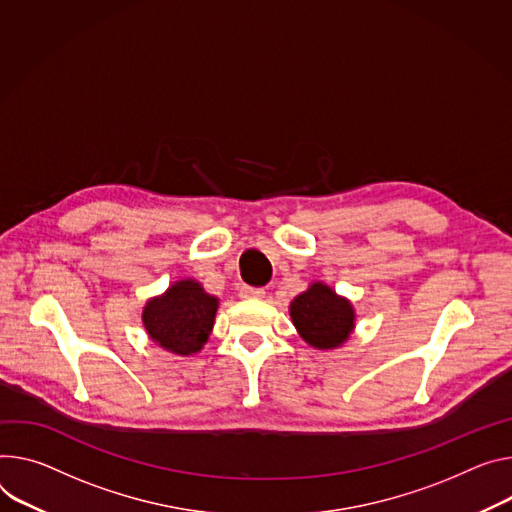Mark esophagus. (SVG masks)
Wrapping results in <instances>:
<instances>
[{"instance_id": "34e87169", "label": "esophagus", "mask_w": 512, "mask_h": 512, "mask_svg": "<svg viewBox=\"0 0 512 512\" xmlns=\"http://www.w3.org/2000/svg\"><path fill=\"white\" fill-rule=\"evenodd\" d=\"M241 298H249V300H259L265 296V290L263 288H251V286H241L239 290Z\"/></svg>"}]
</instances>
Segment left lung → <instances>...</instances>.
Returning a JSON list of instances; mask_svg holds the SVG:
<instances>
[{
	"label": "left lung",
	"instance_id": "1",
	"mask_svg": "<svg viewBox=\"0 0 512 512\" xmlns=\"http://www.w3.org/2000/svg\"><path fill=\"white\" fill-rule=\"evenodd\" d=\"M290 316L300 337L314 349H337L355 329L351 302L322 282H314L294 298Z\"/></svg>",
	"mask_w": 512,
	"mask_h": 512
}]
</instances>
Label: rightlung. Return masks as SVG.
Wrapping results in <instances>:
<instances>
[{"mask_svg": "<svg viewBox=\"0 0 512 512\" xmlns=\"http://www.w3.org/2000/svg\"><path fill=\"white\" fill-rule=\"evenodd\" d=\"M218 310V298L200 282L179 280L143 308V324L159 347L175 355H194L208 341Z\"/></svg>", "mask_w": 512, "mask_h": 512, "instance_id": "1", "label": "right lung"}]
</instances>
